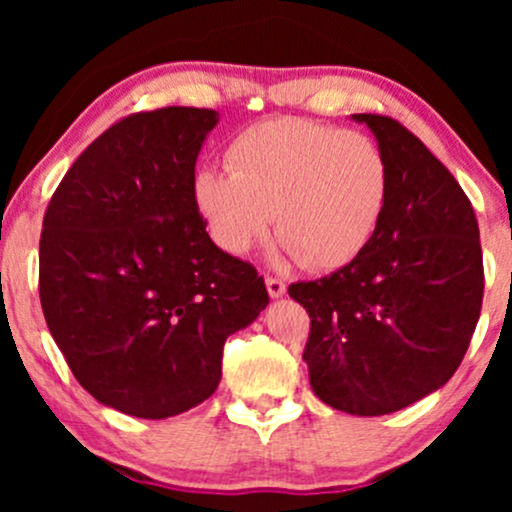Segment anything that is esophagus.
Segmentation results:
<instances>
[{"instance_id": "esophagus-1", "label": "esophagus", "mask_w": 512, "mask_h": 512, "mask_svg": "<svg viewBox=\"0 0 512 512\" xmlns=\"http://www.w3.org/2000/svg\"><path fill=\"white\" fill-rule=\"evenodd\" d=\"M264 284H267V291L272 298H279L286 293V284L281 279H276V276H267V279H264Z\"/></svg>"}]
</instances>
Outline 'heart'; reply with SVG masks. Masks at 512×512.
Returning <instances> with one entry per match:
<instances>
[{"label":"heart","instance_id":"1","mask_svg":"<svg viewBox=\"0 0 512 512\" xmlns=\"http://www.w3.org/2000/svg\"><path fill=\"white\" fill-rule=\"evenodd\" d=\"M390 195V163L373 139L298 117L248 127L228 146V168L195 178V204L223 250L245 255L276 214L279 238L317 272L373 243Z\"/></svg>","mask_w":512,"mask_h":512}]
</instances>
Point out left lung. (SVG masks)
Listing matches in <instances>:
<instances>
[{
    "instance_id": "obj_1",
    "label": "left lung",
    "mask_w": 512,
    "mask_h": 512,
    "mask_svg": "<svg viewBox=\"0 0 512 512\" xmlns=\"http://www.w3.org/2000/svg\"><path fill=\"white\" fill-rule=\"evenodd\" d=\"M392 170L387 211L354 262L289 296L308 310L313 392L356 416L399 411L460 368L484 298L479 223L460 182L419 137L361 113Z\"/></svg>"
}]
</instances>
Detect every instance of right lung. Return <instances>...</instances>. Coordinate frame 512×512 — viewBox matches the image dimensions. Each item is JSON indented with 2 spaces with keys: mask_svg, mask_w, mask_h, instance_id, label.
Returning <instances> with one entry per match:
<instances>
[{
  "mask_svg": "<svg viewBox=\"0 0 512 512\" xmlns=\"http://www.w3.org/2000/svg\"><path fill=\"white\" fill-rule=\"evenodd\" d=\"M219 122L158 108L108 127L52 195L40 305L74 378L105 407L166 419L214 395L228 334L267 308L264 279L207 233L195 163Z\"/></svg>",
  "mask_w": 512,
  "mask_h": 512,
  "instance_id": "obj_1",
  "label": "right lung"
}]
</instances>
